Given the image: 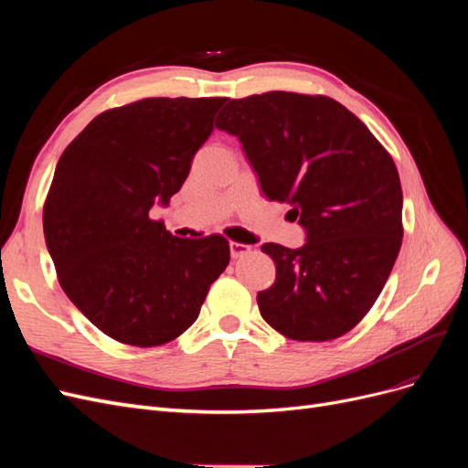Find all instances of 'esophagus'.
I'll return each mask as SVG.
<instances>
[{
	"instance_id": "obj_1",
	"label": "esophagus",
	"mask_w": 468,
	"mask_h": 468,
	"mask_svg": "<svg viewBox=\"0 0 468 468\" xmlns=\"http://www.w3.org/2000/svg\"><path fill=\"white\" fill-rule=\"evenodd\" d=\"M248 251H250V246H248V244L230 242V256H232L234 260H238V258H244Z\"/></svg>"
}]
</instances>
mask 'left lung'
<instances>
[{
	"label": "left lung",
	"instance_id": "1",
	"mask_svg": "<svg viewBox=\"0 0 468 468\" xmlns=\"http://www.w3.org/2000/svg\"><path fill=\"white\" fill-rule=\"evenodd\" d=\"M238 136L269 201L289 203L303 248L263 244L277 267L263 320L296 342H328L369 313L402 246V187L390 154L335 99L267 91L217 117Z\"/></svg>",
	"mask_w": 468,
	"mask_h": 468
}]
</instances>
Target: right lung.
Listing matches in <instances>:
<instances>
[{
  "mask_svg": "<svg viewBox=\"0 0 468 468\" xmlns=\"http://www.w3.org/2000/svg\"><path fill=\"white\" fill-rule=\"evenodd\" d=\"M224 97H148L109 109L56 164L42 226L60 287L126 346L172 342L230 261L229 239L177 238L150 218L187 179Z\"/></svg>",
  "mask_w": 468,
  "mask_h": 468,
  "instance_id": "add662e5",
  "label": "right lung"
}]
</instances>
